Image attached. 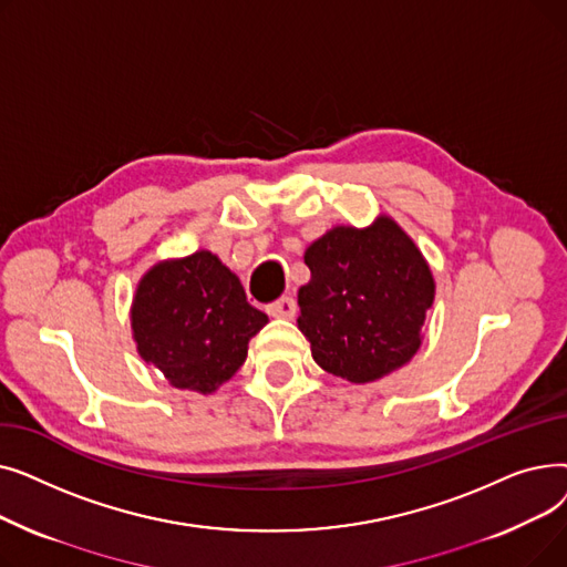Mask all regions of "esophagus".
Returning <instances> with one entry per match:
<instances>
[{
	"label": "esophagus",
	"mask_w": 567,
	"mask_h": 567,
	"mask_svg": "<svg viewBox=\"0 0 567 567\" xmlns=\"http://www.w3.org/2000/svg\"><path fill=\"white\" fill-rule=\"evenodd\" d=\"M266 312L271 315V317H282V319H289V317H293V312H296V303H293L291 296H282V299H278L276 303L266 306Z\"/></svg>",
	"instance_id": "34e87169"
}]
</instances>
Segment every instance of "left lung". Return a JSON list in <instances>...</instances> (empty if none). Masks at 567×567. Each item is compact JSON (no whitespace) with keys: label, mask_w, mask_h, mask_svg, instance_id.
I'll return each mask as SVG.
<instances>
[{"label":"left lung","mask_w":567,"mask_h":567,"mask_svg":"<svg viewBox=\"0 0 567 567\" xmlns=\"http://www.w3.org/2000/svg\"><path fill=\"white\" fill-rule=\"evenodd\" d=\"M310 282L299 289V323L315 363L351 383L406 365L423 344L434 303L432 268L391 218L336 225L306 248Z\"/></svg>","instance_id":"1"}]
</instances>
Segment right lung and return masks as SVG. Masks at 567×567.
Returning a JSON list of instances; mask_svg holds the SVG:
<instances>
[{"mask_svg":"<svg viewBox=\"0 0 567 567\" xmlns=\"http://www.w3.org/2000/svg\"><path fill=\"white\" fill-rule=\"evenodd\" d=\"M266 323L241 280L208 250L148 268L131 303L137 353L174 389L202 395L218 391L246 363L248 342Z\"/></svg>","mask_w":567,"mask_h":567,"instance_id":"1","label":"right lung"}]
</instances>
